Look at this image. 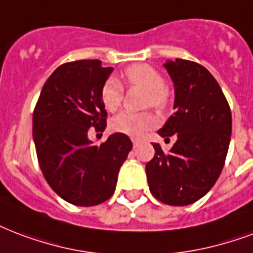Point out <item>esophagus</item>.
Instances as JSON below:
<instances>
[{
    "label": "esophagus",
    "mask_w": 253,
    "mask_h": 253,
    "mask_svg": "<svg viewBox=\"0 0 253 253\" xmlns=\"http://www.w3.org/2000/svg\"><path fill=\"white\" fill-rule=\"evenodd\" d=\"M138 142H139L138 139H132V144H134V147H136V146H138Z\"/></svg>",
    "instance_id": "esophagus-1"
}]
</instances>
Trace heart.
<instances>
[{
  "label": "heart",
  "instance_id": "b5f03b06",
  "mask_svg": "<svg viewBox=\"0 0 253 253\" xmlns=\"http://www.w3.org/2000/svg\"><path fill=\"white\" fill-rule=\"evenodd\" d=\"M125 80L128 87H139L147 91L146 106L163 111L169 105V91L165 86V78L155 67L144 63L127 67ZM123 95L125 90L117 78L110 77L105 81L101 88V101L107 111L113 113L118 110L123 101ZM155 122L157 119L151 113L132 114L125 111L111 119L110 127L114 132L128 136H140L155 126Z\"/></svg>",
  "mask_w": 253,
  "mask_h": 253
}]
</instances>
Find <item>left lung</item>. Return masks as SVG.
<instances>
[{
    "instance_id": "left-lung-1",
    "label": "left lung",
    "mask_w": 253,
    "mask_h": 253,
    "mask_svg": "<svg viewBox=\"0 0 253 253\" xmlns=\"http://www.w3.org/2000/svg\"><path fill=\"white\" fill-rule=\"evenodd\" d=\"M165 67L175 86V113L158 134L178 136L165 152L154 143L155 155L146 165L150 191L159 202L188 206L216 183L228 152L232 115L220 86L199 63L176 58Z\"/></svg>"
}]
</instances>
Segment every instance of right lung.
Returning a JSON list of instances; mask_svg holds the SVG:
<instances>
[{
	"mask_svg": "<svg viewBox=\"0 0 253 253\" xmlns=\"http://www.w3.org/2000/svg\"><path fill=\"white\" fill-rule=\"evenodd\" d=\"M111 71L99 59L63 63L47 78L34 107L40 169L54 192L74 206L91 207L110 199L132 148L130 138L119 132L99 146L88 139L90 130H105L101 88Z\"/></svg>",
	"mask_w": 253,
	"mask_h": 253,
	"instance_id": "1",
	"label": "right lung"
}]
</instances>
